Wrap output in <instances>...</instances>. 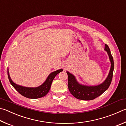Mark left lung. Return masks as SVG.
<instances>
[{
  "mask_svg": "<svg viewBox=\"0 0 126 126\" xmlns=\"http://www.w3.org/2000/svg\"><path fill=\"white\" fill-rule=\"evenodd\" d=\"M105 50L107 52L111 61V66L108 77L104 83L97 86H88L82 85L78 83L74 75L67 72L68 74V89L74 96L79 100H91L101 95L109 88L112 81L114 69V62L112 56L108 46L105 45Z\"/></svg>",
  "mask_w": 126,
  "mask_h": 126,
  "instance_id": "left-lung-1",
  "label": "left lung"
}]
</instances>
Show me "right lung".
I'll return each mask as SVG.
<instances>
[{
    "label": "right lung",
    "mask_w": 126,
    "mask_h": 126,
    "mask_svg": "<svg viewBox=\"0 0 126 126\" xmlns=\"http://www.w3.org/2000/svg\"><path fill=\"white\" fill-rule=\"evenodd\" d=\"M62 71L63 69H61L51 73L48 77L47 79L46 80L45 83L40 86L37 87V88H27V87L20 86L16 84L11 79L10 75H9L8 69V75L10 84L16 89V90L21 95L29 98V99H38V98L45 96V95L47 94V93L49 91L50 88H51V84L54 78L58 73L62 72Z\"/></svg>",
    "instance_id": "add662e5"
}]
</instances>
